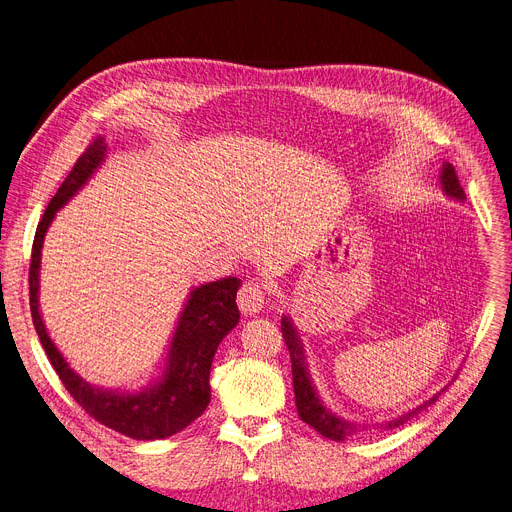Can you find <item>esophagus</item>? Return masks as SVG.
Segmentation results:
<instances>
[{
    "mask_svg": "<svg viewBox=\"0 0 512 512\" xmlns=\"http://www.w3.org/2000/svg\"><path fill=\"white\" fill-rule=\"evenodd\" d=\"M265 296H267V292H265V288H263L261 284H257V282H245V284L241 286V290H239L237 304H239L241 312H245V314H255V312H259V310L263 308Z\"/></svg>",
    "mask_w": 512,
    "mask_h": 512,
    "instance_id": "esophagus-1",
    "label": "esophagus"
}]
</instances>
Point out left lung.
Instances as JSON below:
<instances>
[{
	"label": "left lung",
	"instance_id": "1",
	"mask_svg": "<svg viewBox=\"0 0 512 512\" xmlns=\"http://www.w3.org/2000/svg\"><path fill=\"white\" fill-rule=\"evenodd\" d=\"M441 188L445 190L447 196L463 202L466 200V192H463V188L459 185V177L455 173V167L451 163H445L443 165V171H441ZM282 337L286 341V347L290 351V359H292V378H294V394H296V408H298V414L302 421L306 425H310L314 431H318L322 437H327L331 441H345V437L349 435H355L359 433L361 429H365L367 425H357V423H349V421H343V418L335 416L331 410H327V406H322V402L318 400L312 384H310V378H308V371H306V363H304V349H302V343L298 339V333L296 329L292 327V322L288 320V316L282 318ZM441 396L435 394L433 398H429L425 404L416 406L414 410L406 412L404 416H398L394 418V421H388V423H380L378 427L388 431V429H396L400 425H404L410 416L423 412L427 406H431L437 398Z\"/></svg>",
	"mask_w": 512,
	"mask_h": 512
}]
</instances>
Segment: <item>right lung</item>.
Wrapping results in <instances>:
<instances>
[{
  "instance_id": "1",
  "label": "right lung",
  "mask_w": 512,
  "mask_h": 512,
  "mask_svg": "<svg viewBox=\"0 0 512 512\" xmlns=\"http://www.w3.org/2000/svg\"><path fill=\"white\" fill-rule=\"evenodd\" d=\"M104 155V138L96 136L69 171L36 226L28 273L32 322L59 380L85 412L126 437L138 441L165 439L194 423L210 404V367L220 341L239 322L237 290L241 280L224 277V280L200 286L192 292L177 322L165 374L151 390L141 394H116L104 392L81 380L44 331L38 312V267L42 241L57 210L96 171Z\"/></svg>"
}]
</instances>
